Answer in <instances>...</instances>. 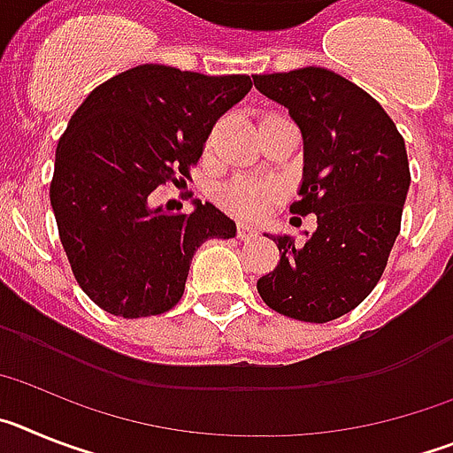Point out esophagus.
Here are the masks:
<instances>
[{
	"mask_svg": "<svg viewBox=\"0 0 453 453\" xmlns=\"http://www.w3.org/2000/svg\"><path fill=\"white\" fill-rule=\"evenodd\" d=\"M256 235H258V231H256L251 224H245V222L238 224V238L240 240H251V238H256Z\"/></svg>",
	"mask_w": 453,
	"mask_h": 453,
	"instance_id": "obj_1",
	"label": "esophagus"
}]
</instances>
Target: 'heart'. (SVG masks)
<instances>
[{
	"mask_svg": "<svg viewBox=\"0 0 453 453\" xmlns=\"http://www.w3.org/2000/svg\"><path fill=\"white\" fill-rule=\"evenodd\" d=\"M279 195L274 181H258V179H238L219 192V202L231 213L242 218H261Z\"/></svg>",
	"mask_w": 453,
	"mask_h": 453,
	"instance_id": "obj_1",
	"label": "heart"
}]
</instances>
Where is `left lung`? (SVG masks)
Returning <instances> with one entry per match:
<instances>
[{"mask_svg": "<svg viewBox=\"0 0 453 453\" xmlns=\"http://www.w3.org/2000/svg\"><path fill=\"white\" fill-rule=\"evenodd\" d=\"M254 86L302 131L303 174L290 213L318 215L303 245L270 235L281 258L256 288L276 313L331 322L354 311L386 270L411 186L406 145L381 104L331 70L254 74Z\"/></svg>", "mask_w": 453, "mask_h": 453, "instance_id": "8db88e82", "label": "left lung"}]
</instances>
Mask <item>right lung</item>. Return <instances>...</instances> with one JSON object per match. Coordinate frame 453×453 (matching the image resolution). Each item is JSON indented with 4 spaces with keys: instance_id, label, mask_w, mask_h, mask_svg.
<instances>
[{
    "instance_id": "right-lung-1",
    "label": "right lung",
    "mask_w": 453,
    "mask_h": 453,
    "mask_svg": "<svg viewBox=\"0 0 453 453\" xmlns=\"http://www.w3.org/2000/svg\"><path fill=\"white\" fill-rule=\"evenodd\" d=\"M250 90L247 74L147 63L95 88L72 115L50 199L72 274L106 313L135 319L174 308L195 251L235 235L234 219L211 202L192 199L183 215L150 197L190 179L213 124Z\"/></svg>"
}]
</instances>
